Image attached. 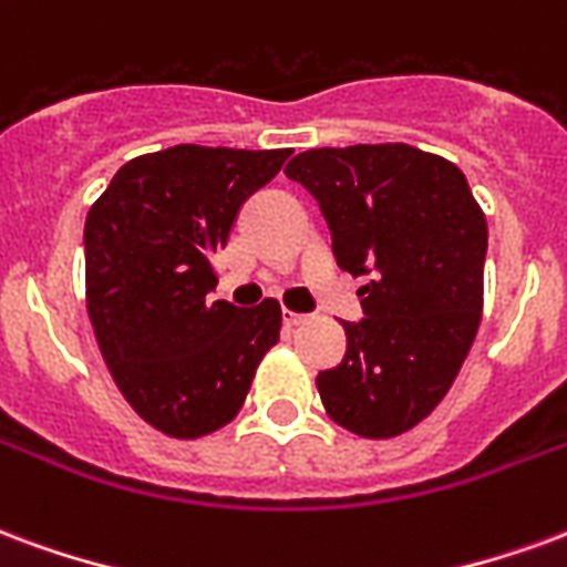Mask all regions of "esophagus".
<instances>
[{"instance_id": "34e87169", "label": "esophagus", "mask_w": 567, "mask_h": 567, "mask_svg": "<svg viewBox=\"0 0 567 567\" xmlns=\"http://www.w3.org/2000/svg\"><path fill=\"white\" fill-rule=\"evenodd\" d=\"M301 323H308V313H296V311H284V326H301Z\"/></svg>"}]
</instances>
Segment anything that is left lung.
I'll use <instances>...</instances> for the list:
<instances>
[{
	"label": "left lung",
	"mask_w": 567,
	"mask_h": 567,
	"mask_svg": "<svg viewBox=\"0 0 567 567\" xmlns=\"http://www.w3.org/2000/svg\"><path fill=\"white\" fill-rule=\"evenodd\" d=\"M284 172L320 202L338 266L369 278L341 365L317 374L326 414L353 435H402L435 411L474 344L486 217L456 165L411 144L317 147Z\"/></svg>",
	"instance_id": "left-lung-1"
}]
</instances>
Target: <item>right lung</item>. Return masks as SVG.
I'll list each match as a JSON object with an SVG mask.
<instances>
[{
    "instance_id": "add662e5",
    "label": "right lung",
    "mask_w": 567,
    "mask_h": 567,
    "mask_svg": "<svg viewBox=\"0 0 567 567\" xmlns=\"http://www.w3.org/2000/svg\"><path fill=\"white\" fill-rule=\"evenodd\" d=\"M292 151L177 144L111 177L84 226L86 313L111 378L144 423L202 437L235 420L280 338V305L210 301V256Z\"/></svg>"
}]
</instances>
